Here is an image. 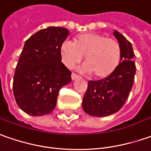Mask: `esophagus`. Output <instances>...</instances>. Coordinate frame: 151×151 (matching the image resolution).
<instances>
[{
	"mask_svg": "<svg viewBox=\"0 0 151 151\" xmlns=\"http://www.w3.org/2000/svg\"><path fill=\"white\" fill-rule=\"evenodd\" d=\"M78 77H79V76H78L77 74L74 73V72L71 74V79H72V80H76V79H77Z\"/></svg>",
	"mask_w": 151,
	"mask_h": 151,
	"instance_id": "esophagus-1",
	"label": "esophagus"
}]
</instances>
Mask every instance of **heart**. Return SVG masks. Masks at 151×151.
I'll return each mask as SVG.
<instances>
[{
    "mask_svg": "<svg viewBox=\"0 0 151 151\" xmlns=\"http://www.w3.org/2000/svg\"><path fill=\"white\" fill-rule=\"evenodd\" d=\"M63 62L71 68L85 55L84 70L97 78L111 76L120 65L121 49L113 38L97 33H84L77 35L74 42L64 41L60 47Z\"/></svg>",
    "mask_w": 151,
    "mask_h": 151,
    "instance_id": "b5f03b06",
    "label": "heart"
}]
</instances>
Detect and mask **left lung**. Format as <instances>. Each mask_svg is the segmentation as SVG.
<instances>
[{
  "instance_id": "8db88e82",
  "label": "left lung",
  "mask_w": 151,
  "mask_h": 151,
  "mask_svg": "<svg viewBox=\"0 0 151 151\" xmlns=\"http://www.w3.org/2000/svg\"><path fill=\"white\" fill-rule=\"evenodd\" d=\"M114 35L120 45L121 62L111 76L99 81H88L82 107L91 116L104 117L120 111L133 86L136 67L133 60L132 45L120 32L116 31Z\"/></svg>"
}]
</instances>
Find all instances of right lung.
I'll return each mask as SVG.
<instances>
[{
    "instance_id": "1",
    "label": "right lung",
    "mask_w": 151,
    "mask_h": 151,
    "mask_svg": "<svg viewBox=\"0 0 151 151\" xmlns=\"http://www.w3.org/2000/svg\"><path fill=\"white\" fill-rule=\"evenodd\" d=\"M69 31L50 26L25 42L17 62L13 93L17 106L33 116L51 113L60 88L71 81V72L60 60V47Z\"/></svg>"
}]
</instances>
